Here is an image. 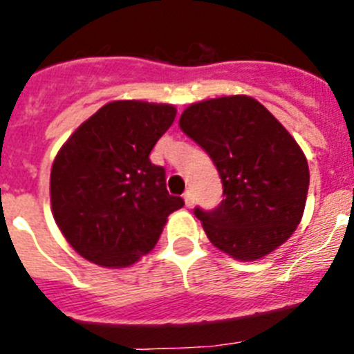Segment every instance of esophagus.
Returning a JSON list of instances; mask_svg holds the SVG:
<instances>
[{"label": "esophagus", "instance_id": "obj_1", "mask_svg": "<svg viewBox=\"0 0 354 354\" xmlns=\"http://www.w3.org/2000/svg\"><path fill=\"white\" fill-rule=\"evenodd\" d=\"M183 198L186 207H193V205H195V195H193L192 189H187V192L183 195Z\"/></svg>", "mask_w": 354, "mask_h": 354}]
</instances>
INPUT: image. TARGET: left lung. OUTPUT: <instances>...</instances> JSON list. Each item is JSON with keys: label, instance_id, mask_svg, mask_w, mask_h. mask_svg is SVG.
<instances>
[{"label": "left lung", "instance_id": "left-lung-1", "mask_svg": "<svg viewBox=\"0 0 354 354\" xmlns=\"http://www.w3.org/2000/svg\"><path fill=\"white\" fill-rule=\"evenodd\" d=\"M179 127L207 152L223 184L214 211L195 209L212 245L245 262L282 246L301 221L310 180L289 131L250 95L189 104Z\"/></svg>", "mask_w": 354, "mask_h": 354}]
</instances>
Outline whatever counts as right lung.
Instances as JSON below:
<instances>
[{"mask_svg":"<svg viewBox=\"0 0 354 354\" xmlns=\"http://www.w3.org/2000/svg\"><path fill=\"white\" fill-rule=\"evenodd\" d=\"M175 115L174 104L108 102L58 150L49 183L53 216L83 259L115 270L138 262L184 205L167 192L165 168L149 159Z\"/></svg>","mask_w":354,"mask_h":354,"instance_id":"add662e5","label":"right lung"}]
</instances>
